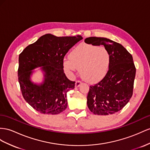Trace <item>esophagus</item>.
Instances as JSON below:
<instances>
[{
    "label": "esophagus",
    "mask_w": 150,
    "mask_h": 150,
    "mask_svg": "<svg viewBox=\"0 0 150 150\" xmlns=\"http://www.w3.org/2000/svg\"><path fill=\"white\" fill-rule=\"evenodd\" d=\"M82 84L81 81H80V80H76V82H75V87H79L80 85Z\"/></svg>",
    "instance_id": "1"
}]
</instances>
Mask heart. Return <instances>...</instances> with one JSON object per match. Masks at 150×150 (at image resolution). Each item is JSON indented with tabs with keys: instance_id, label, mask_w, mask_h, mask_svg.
Listing matches in <instances>:
<instances>
[{
	"instance_id": "1",
	"label": "heart",
	"mask_w": 150,
	"mask_h": 150,
	"mask_svg": "<svg viewBox=\"0 0 150 150\" xmlns=\"http://www.w3.org/2000/svg\"><path fill=\"white\" fill-rule=\"evenodd\" d=\"M110 64V55L105 47L89 44H82L74 47L69 58L63 60L65 71L72 74L80 70L81 77L89 83L97 82L106 75Z\"/></svg>"
}]
</instances>
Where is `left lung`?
<instances>
[{"label":"left lung","mask_w":150,"mask_h":150,"mask_svg":"<svg viewBox=\"0 0 150 150\" xmlns=\"http://www.w3.org/2000/svg\"><path fill=\"white\" fill-rule=\"evenodd\" d=\"M87 44L103 45L110 55V64L100 82L91 86L87 106L95 115H107L119 112L127 104L133 93L136 67L132 55L119 43L108 38L91 37Z\"/></svg>","instance_id":"1"}]
</instances>
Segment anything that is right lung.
I'll list each match as a JSON object with an SVG mask.
<instances>
[{
    "label": "right lung",
    "mask_w": 150,
    "mask_h": 150,
    "mask_svg": "<svg viewBox=\"0 0 150 150\" xmlns=\"http://www.w3.org/2000/svg\"><path fill=\"white\" fill-rule=\"evenodd\" d=\"M82 36L56 37L45 34L28 45L19 56L18 81L25 101L41 113L56 115L66 110L67 93L74 89L63 70L64 56ZM37 67L45 73V81L40 85L30 80L31 70Z\"/></svg>",
    "instance_id": "obj_1"
}]
</instances>
